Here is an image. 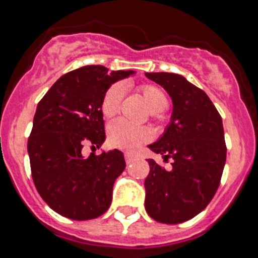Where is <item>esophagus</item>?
<instances>
[{
	"instance_id": "34e87169",
	"label": "esophagus",
	"mask_w": 258,
	"mask_h": 258,
	"mask_svg": "<svg viewBox=\"0 0 258 258\" xmlns=\"http://www.w3.org/2000/svg\"><path fill=\"white\" fill-rule=\"evenodd\" d=\"M124 158H126L127 163H131L132 161L136 160V156L134 153H128V152H127V153H124Z\"/></svg>"
}]
</instances>
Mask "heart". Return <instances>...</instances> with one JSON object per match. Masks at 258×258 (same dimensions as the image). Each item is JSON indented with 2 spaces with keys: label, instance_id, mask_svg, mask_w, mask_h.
Here are the masks:
<instances>
[{
  "label": "heart",
  "instance_id": "b5f03b06",
  "mask_svg": "<svg viewBox=\"0 0 258 258\" xmlns=\"http://www.w3.org/2000/svg\"><path fill=\"white\" fill-rule=\"evenodd\" d=\"M142 95L149 109L153 113L165 110L169 106V100L166 95L154 86H143L140 88ZM124 89L122 84H113L105 92L101 102L102 114L107 118L115 115L119 111ZM151 132L144 127H139L127 122V120H114L107 130V139L113 147L124 149V151H135L143 143L149 140Z\"/></svg>",
  "mask_w": 258,
  "mask_h": 258
}]
</instances>
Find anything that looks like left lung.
<instances>
[{
  "label": "left lung",
  "mask_w": 258,
  "mask_h": 258,
  "mask_svg": "<svg viewBox=\"0 0 258 258\" xmlns=\"http://www.w3.org/2000/svg\"><path fill=\"white\" fill-rule=\"evenodd\" d=\"M172 101L170 123L148 148L171 160L166 170L149 158L145 210L157 222L176 225L207 208L218 189L226 163L222 118L203 89L172 73H145Z\"/></svg>",
  "instance_id": "obj_1"
}]
</instances>
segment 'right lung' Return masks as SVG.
Segmentation results:
<instances>
[{"mask_svg": "<svg viewBox=\"0 0 258 258\" xmlns=\"http://www.w3.org/2000/svg\"><path fill=\"white\" fill-rule=\"evenodd\" d=\"M135 71L89 64L62 75L37 105L28 139L31 171L42 200L58 214L87 221L111 204L115 179L126 167L118 149L88 157L83 147L104 144L101 102L111 84Z\"/></svg>", "mask_w": 258, "mask_h": 258, "instance_id": "1", "label": "right lung"}]
</instances>
